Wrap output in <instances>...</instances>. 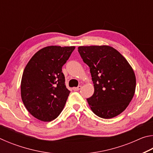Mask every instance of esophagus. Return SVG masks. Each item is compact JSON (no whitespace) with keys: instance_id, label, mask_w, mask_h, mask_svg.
Segmentation results:
<instances>
[{"instance_id":"esophagus-1","label":"esophagus","mask_w":153,"mask_h":153,"mask_svg":"<svg viewBox=\"0 0 153 153\" xmlns=\"http://www.w3.org/2000/svg\"><path fill=\"white\" fill-rule=\"evenodd\" d=\"M81 88H82V86H77V87L74 88L73 90H74V91H78V90H79Z\"/></svg>"}]
</instances>
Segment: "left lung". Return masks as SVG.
Wrapping results in <instances>:
<instances>
[{"label":"left lung","mask_w":153,"mask_h":153,"mask_svg":"<svg viewBox=\"0 0 153 153\" xmlns=\"http://www.w3.org/2000/svg\"><path fill=\"white\" fill-rule=\"evenodd\" d=\"M78 52L90 67L94 92L87 98L95 115L111 119L128 107L135 93L132 67L118 51L110 46H81Z\"/></svg>","instance_id":"left-lung-1"}]
</instances>
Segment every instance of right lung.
Returning a JSON list of instances; mask_svg holds the SVG:
<instances>
[{"label": "right lung", "instance_id": "1", "mask_svg": "<svg viewBox=\"0 0 153 153\" xmlns=\"http://www.w3.org/2000/svg\"><path fill=\"white\" fill-rule=\"evenodd\" d=\"M75 46H48L33 55L21 82V97L26 109L38 120L48 122L60 115L70 91L62 67Z\"/></svg>", "mask_w": 153, "mask_h": 153}]
</instances>
